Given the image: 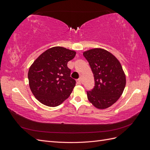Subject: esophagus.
<instances>
[{
  "label": "esophagus",
  "mask_w": 150,
  "mask_h": 150,
  "mask_svg": "<svg viewBox=\"0 0 150 150\" xmlns=\"http://www.w3.org/2000/svg\"><path fill=\"white\" fill-rule=\"evenodd\" d=\"M76 82H77V84H81V79H78L76 80Z\"/></svg>",
  "instance_id": "34e87169"
}]
</instances>
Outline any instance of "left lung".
I'll list each match as a JSON object with an SVG mask.
<instances>
[{
    "label": "left lung",
    "instance_id": "1",
    "mask_svg": "<svg viewBox=\"0 0 150 150\" xmlns=\"http://www.w3.org/2000/svg\"><path fill=\"white\" fill-rule=\"evenodd\" d=\"M94 75L95 86L88 91V99L94 106L106 109L115 103L126 86V76L117 59L105 49L94 48L83 52Z\"/></svg>",
    "mask_w": 150,
    "mask_h": 150
}]
</instances>
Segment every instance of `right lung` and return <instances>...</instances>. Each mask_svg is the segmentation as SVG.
<instances>
[{
	"label": "right lung",
	"mask_w": 150,
	"mask_h": 150,
	"mask_svg": "<svg viewBox=\"0 0 150 150\" xmlns=\"http://www.w3.org/2000/svg\"><path fill=\"white\" fill-rule=\"evenodd\" d=\"M76 54L64 47H53L40 54L30 66L29 87L39 102L55 107L70 96L76 81L71 78V69L67 64Z\"/></svg>",
	"instance_id": "add662e5"
}]
</instances>
